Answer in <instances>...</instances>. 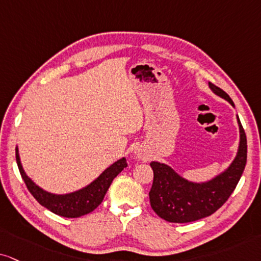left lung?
Instances as JSON below:
<instances>
[{
  "label": "left lung",
  "mask_w": 261,
  "mask_h": 261,
  "mask_svg": "<svg viewBox=\"0 0 261 261\" xmlns=\"http://www.w3.org/2000/svg\"><path fill=\"white\" fill-rule=\"evenodd\" d=\"M209 88L234 106L227 93L209 82ZM240 145L232 163L219 175L204 182L189 181L168 165L151 162L153 182L149 192L151 208L160 218L169 223H191L217 212L239 184L247 163V138L241 121Z\"/></svg>",
  "instance_id": "1"
}]
</instances>
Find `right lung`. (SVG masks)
Here are the masks:
<instances>
[{
  "label": "right lung",
  "instance_id": "right-lung-1",
  "mask_svg": "<svg viewBox=\"0 0 261 261\" xmlns=\"http://www.w3.org/2000/svg\"><path fill=\"white\" fill-rule=\"evenodd\" d=\"M15 159H17V165L21 178L31 195L37 199L41 205L49 209L52 213L64 218H80L94 211L104 199V196L110 188L112 180L127 167V161L123 157V159L112 163L94 181L87 185L86 188L71 192V194L56 195L44 191L27 175V173L22 169L18 147H15Z\"/></svg>",
  "mask_w": 261,
  "mask_h": 261
}]
</instances>
